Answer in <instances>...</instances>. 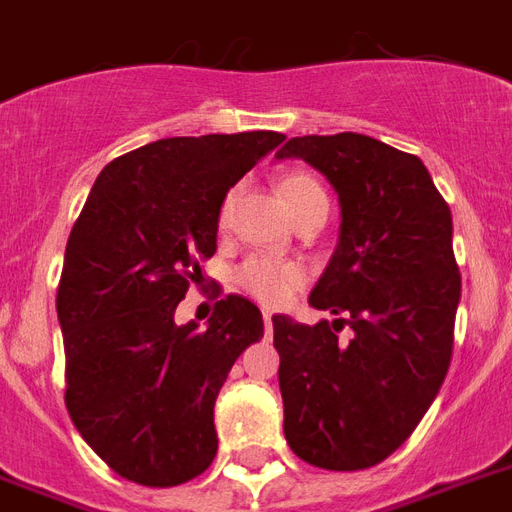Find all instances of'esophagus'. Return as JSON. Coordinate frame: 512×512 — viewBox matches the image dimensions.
I'll use <instances>...</instances> for the list:
<instances>
[{
    "mask_svg": "<svg viewBox=\"0 0 512 512\" xmlns=\"http://www.w3.org/2000/svg\"><path fill=\"white\" fill-rule=\"evenodd\" d=\"M263 321H265V335H271V332H273V313L263 311Z\"/></svg>",
    "mask_w": 512,
    "mask_h": 512,
    "instance_id": "obj_1",
    "label": "esophagus"
}]
</instances>
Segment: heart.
Here are the masks:
<instances>
[{
	"label": "heart",
	"mask_w": 512,
	"mask_h": 512,
	"mask_svg": "<svg viewBox=\"0 0 512 512\" xmlns=\"http://www.w3.org/2000/svg\"><path fill=\"white\" fill-rule=\"evenodd\" d=\"M279 193L281 201L287 204L289 215H295L297 207H300L305 199H311V196L324 191H321L319 183H316L313 177L292 172V175L281 177L279 180ZM231 207L233 193H228L223 201V209H220V223H225V220L231 217ZM236 281H239L241 287L247 289L255 300L276 308V305L287 303L289 297L303 287L305 268L297 263H284V260H273V257L257 255L249 257L247 263L236 271Z\"/></svg>",
	"instance_id": "obj_1"
}]
</instances>
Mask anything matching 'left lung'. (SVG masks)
I'll return each mask as SVG.
<instances>
[{
  "mask_svg": "<svg viewBox=\"0 0 512 512\" xmlns=\"http://www.w3.org/2000/svg\"><path fill=\"white\" fill-rule=\"evenodd\" d=\"M292 156L340 201L337 249L308 303L345 319L273 316L284 436L316 468L364 470L412 436L449 372L462 289L452 212L417 156L369 135L292 138L276 159Z\"/></svg>",
  "mask_w": 512,
  "mask_h": 512,
  "instance_id": "8db88e82",
  "label": "left lung"
}]
</instances>
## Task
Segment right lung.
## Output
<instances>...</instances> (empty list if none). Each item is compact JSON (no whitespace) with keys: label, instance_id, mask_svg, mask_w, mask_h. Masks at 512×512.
<instances>
[{"label":"right lung","instance_id":"add662e5","mask_svg":"<svg viewBox=\"0 0 512 512\" xmlns=\"http://www.w3.org/2000/svg\"><path fill=\"white\" fill-rule=\"evenodd\" d=\"M279 143L255 130L135 148L103 167L71 228L58 284L66 406L127 481L177 486L215 460V398L263 337V313L228 295L199 329L177 327L175 308L215 255L225 193Z\"/></svg>","mask_w":512,"mask_h":512}]
</instances>
